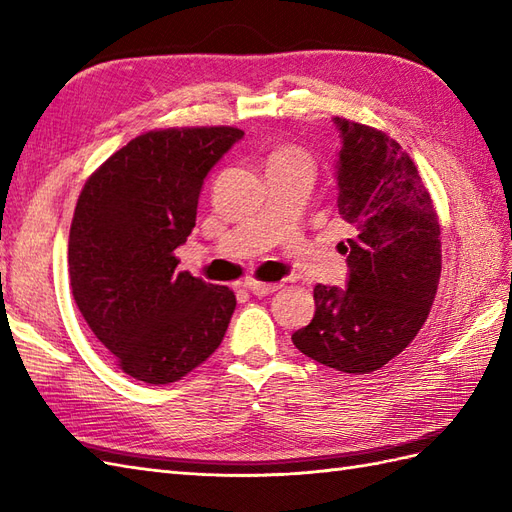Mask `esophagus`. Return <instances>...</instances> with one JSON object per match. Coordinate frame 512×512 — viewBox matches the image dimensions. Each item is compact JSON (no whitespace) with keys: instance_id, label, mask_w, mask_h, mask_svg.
<instances>
[{"instance_id":"esophagus-1","label":"esophagus","mask_w":512,"mask_h":512,"mask_svg":"<svg viewBox=\"0 0 512 512\" xmlns=\"http://www.w3.org/2000/svg\"><path fill=\"white\" fill-rule=\"evenodd\" d=\"M248 290H251L255 296H268L272 292L281 290V283H264V281H255V279H248L244 283Z\"/></svg>"}]
</instances>
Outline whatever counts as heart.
<instances>
[{"instance_id":"b5f03b06","label":"heart","mask_w":512,"mask_h":512,"mask_svg":"<svg viewBox=\"0 0 512 512\" xmlns=\"http://www.w3.org/2000/svg\"><path fill=\"white\" fill-rule=\"evenodd\" d=\"M290 160H300V162H307L309 164L307 155L300 151V149H296V147H283L279 151H274V155L270 157V162H290Z\"/></svg>"}]
</instances>
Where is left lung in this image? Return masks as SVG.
Masks as SVG:
<instances>
[{"instance_id": "left-lung-1", "label": "left lung", "mask_w": 512, "mask_h": 512, "mask_svg": "<svg viewBox=\"0 0 512 512\" xmlns=\"http://www.w3.org/2000/svg\"><path fill=\"white\" fill-rule=\"evenodd\" d=\"M342 136L337 209L352 227L348 287L316 285L294 346L326 368L370 374L422 329L441 277V229L417 166L385 131L335 116Z\"/></svg>"}]
</instances>
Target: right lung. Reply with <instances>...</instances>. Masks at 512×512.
<instances>
[{"mask_svg": "<svg viewBox=\"0 0 512 512\" xmlns=\"http://www.w3.org/2000/svg\"><path fill=\"white\" fill-rule=\"evenodd\" d=\"M244 136L238 127H168L129 140L88 177L69 233L77 309L119 368L168 385L212 355L235 294L177 272L212 166Z\"/></svg>", "mask_w": 512, "mask_h": 512, "instance_id": "right-lung-1", "label": "right lung"}]
</instances>
